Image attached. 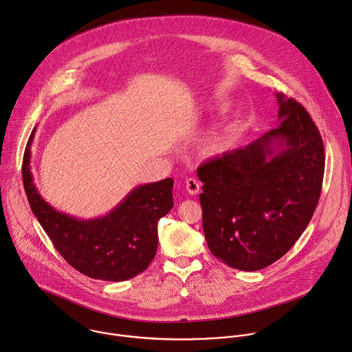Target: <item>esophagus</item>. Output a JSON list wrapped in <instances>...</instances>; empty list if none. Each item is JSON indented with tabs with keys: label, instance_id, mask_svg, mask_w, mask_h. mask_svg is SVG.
<instances>
[{
	"label": "esophagus",
	"instance_id": "obj_1",
	"mask_svg": "<svg viewBox=\"0 0 352 352\" xmlns=\"http://www.w3.org/2000/svg\"><path fill=\"white\" fill-rule=\"evenodd\" d=\"M185 185H186V190H188L189 195H197L199 190H200V184H199V181L195 179V178L186 179Z\"/></svg>",
	"mask_w": 352,
	"mask_h": 352
}]
</instances>
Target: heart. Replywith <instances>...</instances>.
<instances>
[{
  "label": "heart",
  "mask_w": 352,
  "mask_h": 352,
  "mask_svg": "<svg viewBox=\"0 0 352 352\" xmlns=\"http://www.w3.org/2000/svg\"><path fill=\"white\" fill-rule=\"evenodd\" d=\"M232 144V137L230 135H225V137H219V138H215L212 140L210 144H208V149L212 152V153H218V152H223L226 151Z\"/></svg>",
  "instance_id": "obj_1"
}]
</instances>
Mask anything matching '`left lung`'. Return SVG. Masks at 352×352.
Here are the masks:
<instances>
[{
  "label": "left lung",
  "instance_id": "1",
  "mask_svg": "<svg viewBox=\"0 0 352 352\" xmlns=\"http://www.w3.org/2000/svg\"><path fill=\"white\" fill-rule=\"evenodd\" d=\"M276 129L197 168L207 246L241 271H258L283 257L320 196L322 137L301 103L285 94H276Z\"/></svg>",
  "mask_w": 352,
  "mask_h": 352
}]
</instances>
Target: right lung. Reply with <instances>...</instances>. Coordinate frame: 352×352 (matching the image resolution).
I'll return each mask as SVG.
<instances>
[{
	"label": "right lung",
	"instance_id": "1",
	"mask_svg": "<svg viewBox=\"0 0 352 352\" xmlns=\"http://www.w3.org/2000/svg\"><path fill=\"white\" fill-rule=\"evenodd\" d=\"M29 138L22 178L32 211L59 254L92 279L123 282L144 272L157 250V222L174 206V181L166 178L134 188L106 215L80 219L55 210L38 193L30 171Z\"/></svg>",
	"mask_w": 352,
	"mask_h": 352
}]
</instances>
